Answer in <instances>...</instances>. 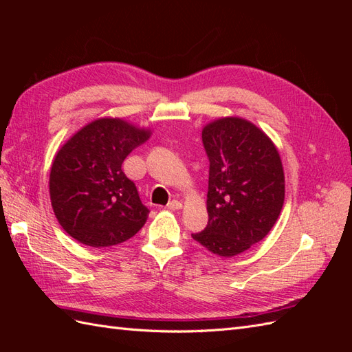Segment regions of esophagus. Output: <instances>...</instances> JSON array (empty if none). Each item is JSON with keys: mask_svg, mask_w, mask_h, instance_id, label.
I'll return each mask as SVG.
<instances>
[{"mask_svg": "<svg viewBox=\"0 0 352 352\" xmlns=\"http://www.w3.org/2000/svg\"><path fill=\"white\" fill-rule=\"evenodd\" d=\"M167 208H168V210H172V211L180 210V208H182V202H180V201H177V199H173V201H170V202H168V204H167Z\"/></svg>", "mask_w": 352, "mask_h": 352, "instance_id": "1", "label": "esophagus"}]
</instances>
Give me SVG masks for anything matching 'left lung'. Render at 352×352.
<instances>
[{"label": "left lung", "instance_id": "obj_1", "mask_svg": "<svg viewBox=\"0 0 352 352\" xmlns=\"http://www.w3.org/2000/svg\"><path fill=\"white\" fill-rule=\"evenodd\" d=\"M202 142L210 160L208 225L192 238L230 258L272 230L283 207L280 154L260 127L230 116L207 123Z\"/></svg>", "mask_w": 352, "mask_h": 352}]
</instances>
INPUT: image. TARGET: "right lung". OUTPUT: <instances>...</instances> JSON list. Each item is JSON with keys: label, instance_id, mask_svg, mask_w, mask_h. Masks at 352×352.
I'll return each instance as SVG.
<instances>
[{"label": "right lung", "instance_id": "1", "mask_svg": "<svg viewBox=\"0 0 352 352\" xmlns=\"http://www.w3.org/2000/svg\"><path fill=\"white\" fill-rule=\"evenodd\" d=\"M119 117L85 124L57 151L50 172V198L60 226L94 248L122 243L148 219L135 184L122 170L124 158L151 136Z\"/></svg>", "mask_w": 352, "mask_h": 352}]
</instances>
